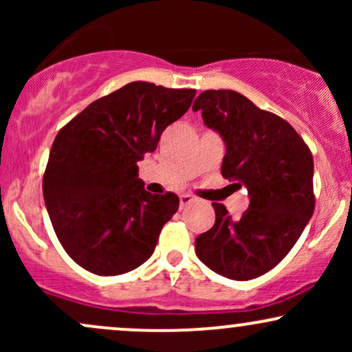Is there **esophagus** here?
<instances>
[{
    "label": "esophagus",
    "instance_id": "esophagus-1",
    "mask_svg": "<svg viewBox=\"0 0 352 352\" xmlns=\"http://www.w3.org/2000/svg\"><path fill=\"white\" fill-rule=\"evenodd\" d=\"M193 200H195V199H193L192 195H188V193H182V195H180V207L182 208L187 207V205L192 204Z\"/></svg>",
    "mask_w": 352,
    "mask_h": 352
}]
</instances>
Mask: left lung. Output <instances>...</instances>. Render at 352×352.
Wrapping results in <instances>:
<instances>
[{
    "mask_svg": "<svg viewBox=\"0 0 352 352\" xmlns=\"http://www.w3.org/2000/svg\"><path fill=\"white\" fill-rule=\"evenodd\" d=\"M207 127L225 140L221 175L248 188L250 207L238 220L212 204L215 225L195 240L210 270L246 281L274 268L293 248L314 212L313 155L300 134L240 92L205 91L193 102Z\"/></svg>",
    "mask_w": 352,
    "mask_h": 352,
    "instance_id": "1",
    "label": "left lung"
}]
</instances>
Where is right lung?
<instances>
[{
	"mask_svg": "<svg viewBox=\"0 0 352 352\" xmlns=\"http://www.w3.org/2000/svg\"><path fill=\"white\" fill-rule=\"evenodd\" d=\"M195 92L135 80L89 104L58 132L44 201L59 243L84 270L116 276L152 256L180 200L147 192L137 162L155 151Z\"/></svg>",
	"mask_w": 352,
	"mask_h": 352,
	"instance_id": "add662e5",
	"label": "right lung"
}]
</instances>
